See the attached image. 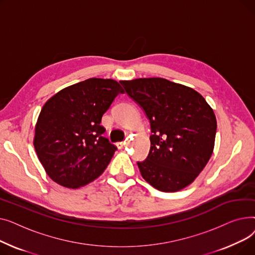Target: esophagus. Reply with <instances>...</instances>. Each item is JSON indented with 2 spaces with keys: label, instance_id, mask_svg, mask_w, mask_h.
<instances>
[{
  "label": "esophagus",
  "instance_id": "esophagus-1",
  "mask_svg": "<svg viewBox=\"0 0 255 255\" xmlns=\"http://www.w3.org/2000/svg\"><path fill=\"white\" fill-rule=\"evenodd\" d=\"M117 146H118V149H123V146H124V142H123V141L117 142Z\"/></svg>",
  "mask_w": 255,
  "mask_h": 255
}]
</instances>
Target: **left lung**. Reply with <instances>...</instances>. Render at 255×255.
<instances>
[{"mask_svg":"<svg viewBox=\"0 0 255 255\" xmlns=\"http://www.w3.org/2000/svg\"><path fill=\"white\" fill-rule=\"evenodd\" d=\"M121 85L151 126L149 155L137 161L142 178L163 192L185 188L212 156L217 130L213 110L193 89L164 78H137Z\"/></svg>","mask_w":255,"mask_h":255,"instance_id":"obj_1","label":"left lung"}]
</instances>
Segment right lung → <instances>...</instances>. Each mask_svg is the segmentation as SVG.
I'll list each match as a JSON object with an SVG mask.
<instances>
[{
	"label": "right lung",
	"instance_id": "obj_1",
	"mask_svg": "<svg viewBox=\"0 0 255 255\" xmlns=\"http://www.w3.org/2000/svg\"><path fill=\"white\" fill-rule=\"evenodd\" d=\"M122 89L114 79L89 78L52 96L40 112L34 145L56 183L78 188L97 179L117 146L104 137V113Z\"/></svg>",
	"mask_w": 255,
	"mask_h": 255
}]
</instances>
